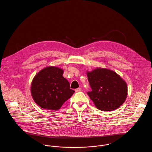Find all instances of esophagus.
<instances>
[{
  "label": "esophagus",
  "mask_w": 152,
  "mask_h": 152,
  "mask_svg": "<svg viewBox=\"0 0 152 152\" xmlns=\"http://www.w3.org/2000/svg\"><path fill=\"white\" fill-rule=\"evenodd\" d=\"M81 91V88H78L75 89V92H80Z\"/></svg>",
  "instance_id": "esophagus-1"
}]
</instances>
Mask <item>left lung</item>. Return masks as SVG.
Masks as SVG:
<instances>
[{"label":"left lung","instance_id":"1","mask_svg":"<svg viewBox=\"0 0 152 152\" xmlns=\"http://www.w3.org/2000/svg\"><path fill=\"white\" fill-rule=\"evenodd\" d=\"M91 92L87 94L95 107L102 111H112L120 107L125 101L127 84L116 72L103 68L87 71Z\"/></svg>","mask_w":152,"mask_h":152}]
</instances>
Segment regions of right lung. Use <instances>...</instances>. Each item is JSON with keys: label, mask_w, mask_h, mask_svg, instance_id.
Returning a JSON list of instances; mask_svg holds the SVG:
<instances>
[{"label": "right lung", "mask_w": 152, "mask_h": 152, "mask_svg": "<svg viewBox=\"0 0 152 152\" xmlns=\"http://www.w3.org/2000/svg\"><path fill=\"white\" fill-rule=\"evenodd\" d=\"M64 70L55 66L44 68L31 83V94L34 101L44 109L58 110L74 94L63 75Z\"/></svg>", "instance_id": "add662e5"}]
</instances>
